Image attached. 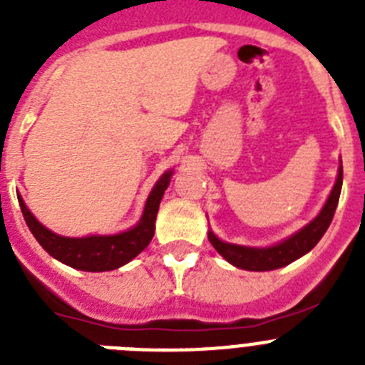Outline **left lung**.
I'll return each mask as SVG.
<instances>
[{
  "mask_svg": "<svg viewBox=\"0 0 365 365\" xmlns=\"http://www.w3.org/2000/svg\"><path fill=\"white\" fill-rule=\"evenodd\" d=\"M341 182H344V170H341L340 159L336 180H334V186L331 193H329L327 201L322 206L320 214L316 215L311 222H307L305 227L299 228L298 232L279 241V243L270 245V247H245V245L227 243V241L219 240L212 230H208V240H210L212 247L230 265L237 267V269L254 270V272L282 269V267L289 265L292 261L299 259L302 256L311 252L312 248L316 247V243L322 240V235L327 232L329 225H331L334 217L338 199H340Z\"/></svg>",
  "mask_w": 365,
  "mask_h": 365,
  "instance_id": "left-lung-1",
  "label": "left lung"
}]
</instances>
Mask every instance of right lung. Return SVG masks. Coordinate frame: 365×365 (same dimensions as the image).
I'll return each instance as SVG.
<instances>
[{
  "mask_svg": "<svg viewBox=\"0 0 365 365\" xmlns=\"http://www.w3.org/2000/svg\"><path fill=\"white\" fill-rule=\"evenodd\" d=\"M173 170H168L155 182L150 195L144 205V212L135 227L120 232V234L109 235H86V237H66L58 235L38 221L32 212L29 210L21 195L18 193V201L24 212L25 222L29 230L36 237L38 243L43 247L45 252H49L54 259L62 261L63 265H69L76 270L86 272H106L115 270L118 267L130 263L133 257L143 252L150 245L155 234V219L159 212L160 199L170 186Z\"/></svg>",
  "mask_w": 365,
  "mask_h": 365,
  "instance_id": "obj_1",
  "label": "right lung"
}]
</instances>
